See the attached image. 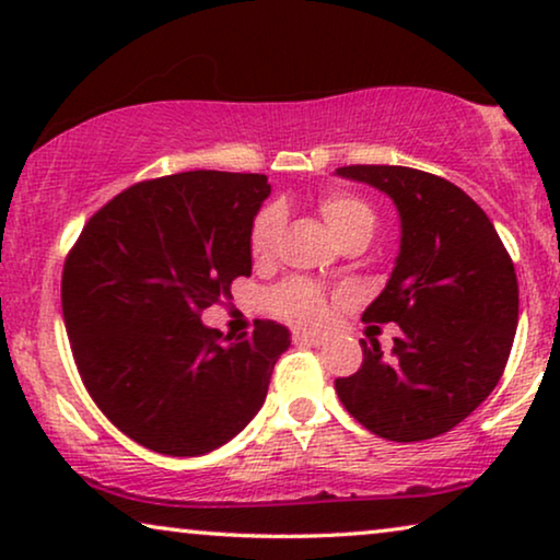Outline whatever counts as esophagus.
<instances>
[{
  "label": "esophagus",
  "mask_w": 560,
  "mask_h": 560,
  "mask_svg": "<svg viewBox=\"0 0 560 560\" xmlns=\"http://www.w3.org/2000/svg\"><path fill=\"white\" fill-rule=\"evenodd\" d=\"M293 341L295 343H313V347H320V343H326V336L311 334V331H293Z\"/></svg>",
  "instance_id": "1"
}]
</instances>
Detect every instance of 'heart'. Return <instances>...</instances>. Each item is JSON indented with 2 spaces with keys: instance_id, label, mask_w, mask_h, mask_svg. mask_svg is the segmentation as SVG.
<instances>
[{
  "instance_id": "heart-1",
  "label": "heart",
  "mask_w": 560,
  "mask_h": 560,
  "mask_svg": "<svg viewBox=\"0 0 560 560\" xmlns=\"http://www.w3.org/2000/svg\"><path fill=\"white\" fill-rule=\"evenodd\" d=\"M318 209L331 232L343 244L354 240L370 242L374 229H377V211L357 194L334 190V194L320 198ZM282 224H285V213L278 203H267L257 211L249 229L252 257L267 259L272 255L278 247ZM267 308L295 326H320L331 313V293L308 278H288L267 293Z\"/></svg>"
}]
</instances>
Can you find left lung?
Masks as SVG:
<instances>
[{
  "label": "left lung",
  "instance_id": "left-lung-1",
  "mask_svg": "<svg viewBox=\"0 0 560 560\" xmlns=\"http://www.w3.org/2000/svg\"><path fill=\"white\" fill-rule=\"evenodd\" d=\"M336 173L393 198L400 257L364 324H397L393 354L362 343V366L334 382L349 416L387 441H428L471 416L500 382L517 328V275L492 221L441 175L402 165ZM374 328V326H372Z\"/></svg>",
  "mask_w": 560,
  "mask_h": 560
}]
</instances>
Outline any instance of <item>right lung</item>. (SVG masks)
<instances>
[{
	"label": "right lung",
	"mask_w": 560,
	"mask_h": 560,
	"mask_svg": "<svg viewBox=\"0 0 560 560\" xmlns=\"http://www.w3.org/2000/svg\"><path fill=\"white\" fill-rule=\"evenodd\" d=\"M270 183L188 171L140 180L104 203L68 252L60 303L73 362L98 410L165 456L232 441L290 347L285 326L221 339L201 313L249 278V229Z\"/></svg>",
	"instance_id": "add662e5"
}]
</instances>
